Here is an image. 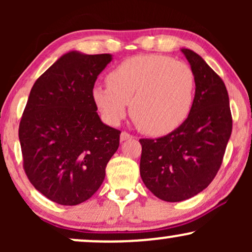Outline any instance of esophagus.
Segmentation results:
<instances>
[{
    "label": "esophagus",
    "instance_id": "obj_1",
    "mask_svg": "<svg viewBox=\"0 0 252 252\" xmlns=\"http://www.w3.org/2000/svg\"><path fill=\"white\" fill-rule=\"evenodd\" d=\"M121 141H126V140H131L132 138V135H130L129 132H126V131H122L121 132Z\"/></svg>",
    "mask_w": 252,
    "mask_h": 252
}]
</instances>
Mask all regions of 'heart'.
Instances as JSON below:
<instances>
[{"label": "heart", "instance_id": "1", "mask_svg": "<svg viewBox=\"0 0 252 252\" xmlns=\"http://www.w3.org/2000/svg\"><path fill=\"white\" fill-rule=\"evenodd\" d=\"M92 89V99L106 122L116 126L130 114L146 134L167 135L185 123L195 97V77L187 63L160 54L124 60Z\"/></svg>", "mask_w": 252, "mask_h": 252}]
</instances>
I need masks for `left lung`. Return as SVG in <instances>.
<instances>
[{
    "label": "left lung",
    "instance_id": "obj_1",
    "mask_svg": "<svg viewBox=\"0 0 252 252\" xmlns=\"http://www.w3.org/2000/svg\"><path fill=\"white\" fill-rule=\"evenodd\" d=\"M195 77L192 111L163 137L141 138V178L158 199L186 200L206 189L220 168L232 131L230 100L221 78L195 52L182 48Z\"/></svg>",
    "mask_w": 252,
    "mask_h": 252
}]
</instances>
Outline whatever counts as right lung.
Instances as JSON below:
<instances>
[{"instance_id": "1", "label": "right lung", "mask_w": 252, "mask_h": 252, "mask_svg": "<svg viewBox=\"0 0 252 252\" xmlns=\"http://www.w3.org/2000/svg\"><path fill=\"white\" fill-rule=\"evenodd\" d=\"M110 54L70 52L36 79L19 126L24 169L41 194L65 206L91 198L120 146L97 114L92 89Z\"/></svg>"}]
</instances>
